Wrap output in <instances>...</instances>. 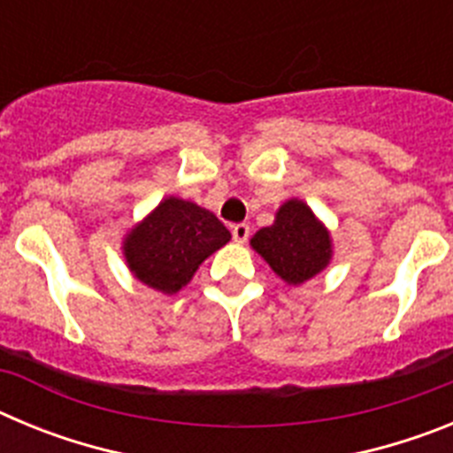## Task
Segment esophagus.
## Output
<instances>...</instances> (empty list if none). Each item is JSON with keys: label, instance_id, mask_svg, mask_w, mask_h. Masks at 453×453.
<instances>
[{"label": "esophagus", "instance_id": "1", "mask_svg": "<svg viewBox=\"0 0 453 453\" xmlns=\"http://www.w3.org/2000/svg\"><path fill=\"white\" fill-rule=\"evenodd\" d=\"M231 235H234V240L238 245H242V242H247V238H250V226H247V224H234V226H231Z\"/></svg>", "mask_w": 453, "mask_h": 453}]
</instances>
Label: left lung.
<instances>
[{
    "instance_id": "8db88e82",
    "label": "left lung",
    "mask_w": 453,
    "mask_h": 453,
    "mask_svg": "<svg viewBox=\"0 0 453 453\" xmlns=\"http://www.w3.org/2000/svg\"><path fill=\"white\" fill-rule=\"evenodd\" d=\"M250 245L288 286H302L326 270L334 258L331 231L297 197L276 208L274 222L256 231Z\"/></svg>"
}]
</instances>
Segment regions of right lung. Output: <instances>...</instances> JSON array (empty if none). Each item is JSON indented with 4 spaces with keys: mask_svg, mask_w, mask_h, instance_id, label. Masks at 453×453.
<instances>
[{
    "mask_svg": "<svg viewBox=\"0 0 453 453\" xmlns=\"http://www.w3.org/2000/svg\"><path fill=\"white\" fill-rule=\"evenodd\" d=\"M229 240V229L208 208L170 195L127 231L122 254L140 283L177 295Z\"/></svg>",
    "mask_w": 453,
    "mask_h": 453,
    "instance_id": "obj_1",
    "label": "right lung"
}]
</instances>
